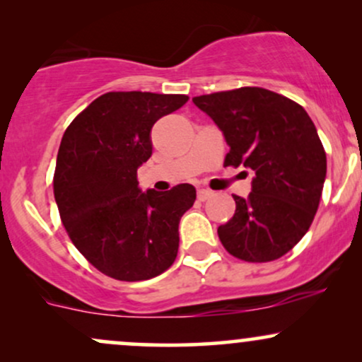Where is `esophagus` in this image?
Here are the masks:
<instances>
[{
  "label": "esophagus",
  "instance_id": "esophagus-1",
  "mask_svg": "<svg viewBox=\"0 0 362 362\" xmlns=\"http://www.w3.org/2000/svg\"><path fill=\"white\" fill-rule=\"evenodd\" d=\"M197 197H199V201H207V199H211L213 197V192H211V190H207V189H199L197 190Z\"/></svg>",
  "mask_w": 362,
  "mask_h": 362
}]
</instances>
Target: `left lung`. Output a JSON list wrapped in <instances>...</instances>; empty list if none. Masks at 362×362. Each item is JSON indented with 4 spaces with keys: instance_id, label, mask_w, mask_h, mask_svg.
<instances>
[{
    "instance_id": "1",
    "label": "left lung",
    "mask_w": 362,
    "mask_h": 362,
    "mask_svg": "<svg viewBox=\"0 0 362 362\" xmlns=\"http://www.w3.org/2000/svg\"><path fill=\"white\" fill-rule=\"evenodd\" d=\"M192 102L230 146L224 167L253 172L250 195H233L235 216L218 228L223 247L245 262L279 259L310 230L325 184L327 155L313 120L296 102L257 86Z\"/></svg>"
}]
</instances>
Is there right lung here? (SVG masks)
Masks as SVG:
<instances>
[{
  "mask_svg": "<svg viewBox=\"0 0 362 362\" xmlns=\"http://www.w3.org/2000/svg\"><path fill=\"white\" fill-rule=\"evenodd\" d=\"M187 95L110 91L66 129L57 151L54 197L74 247L117 281H146L175 262L178 223L195 189L143 192L138 168L153 153L151 129Z\"/></svg>",
  "mask_w": 362,
  "mask_h": 362,
  "instance_id": "1",
  "label": "right lung"
}]
</instances>
